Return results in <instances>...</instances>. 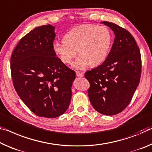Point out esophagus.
<instances>
[{"label": "esophagus", "instance_id": "esophagus-1", "mask_svg": "<svg viewBox=\"0 0 152 152\" xmlns=\"http://www.w3.org/2000/svg\"><path fill=\"white\" fill-rule=\"evenodd\" d=\"M76 76L78 78H81V77L84 76V74L80 72H76Z\"/></svg>", "mask_w": 152, "mask_h": 152}]
</instances>
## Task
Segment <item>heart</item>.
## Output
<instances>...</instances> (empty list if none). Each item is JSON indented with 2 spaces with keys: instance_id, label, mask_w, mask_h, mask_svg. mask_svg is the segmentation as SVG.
<instances>
[{
  "instance_id": "heart-1",
  "label": "heart",
  "mask_w": 152,
  "mask_h": 152,
  "mask_svg": "<svg viewBox=\"0 0 152 152\" xmlns=\"http://www.w3.org/2000/svg\"><path fill=\"white\" fill-rule=\"evenodd\" d=\"M112 42L110 30L105 26L83 24L68 31L63 41H56L53 50L64 64H69L77 55L80 56L72 66L83 69L90 64L95 66L107 58Z\"/></svg>"
}]
</instances>
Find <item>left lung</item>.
<instances>
[{
	"instance_id": "8db88e82",
	"label": "left lung",
	"mask_w": 152,
	"mask_h": 152,
	"mask_svg": "<svg viewBox=\"0 0 152 152\" xmlns=\"http://www.w3.org/2000/svg\"><path fill=\"white\" fill-rule=\"evenodd\" d=\"M112 29L114 41L102 64L87 71L89 100L100 114L112 115L128 106L140 81L141 57L139 48L128 30L103 21Z\"/></svg>"
}]
</instances>
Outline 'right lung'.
I'll use <instances>...</instances> for the list:
<instances>
[{"label":"right lung","mask_w":152,"mask_h":152,"mask_svg":"<svg viewBox=\"0 0 152 152\" xmlns=\"http://www.w3.org/2000/svg\"><path fill=\"white\" fill-rule=\"evenodd\" d=\"M55 27L41 26L21 38L11 57L13 86L26 106L38 116L56 118L69 107L75 72L53 50Z\"/></svg>","instance_id":"obj_1"}]
</instances>
